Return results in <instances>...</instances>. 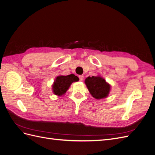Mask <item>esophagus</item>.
Returning a JSON list of instances; mask_svg holds the SVG:
<instances>
[{"instance_id":"1","label":"esophagus","mask_w":155,"mask_h":155,"mask_svg":"<svg viewBox=\"0 0 155 155\" xmlns=\"http://www.w3.org/2000/svg\"><path fill=\"white\" fill-rule=\"evenodd\" d=\"M79 80L82 81L83 80L84 77H83V76H82V75H81V76H79Z\"/></svg>"}]
</instances>
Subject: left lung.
Masks as SVG:
<instances>
[{"label":"left lung","mask_w":155,"mask_h":155,"mask_svg":"<svg viewBox=\"0 0 155 155\" xmlns=\"http://www.w3.org/2000/svg\"><path fill=\"white\" fill-rule=\"evenodd\" d=\"M85 83L91 94L96 99H103L109 95L110 85L101 76H89L85 79Z\"/></svg>","instance_id":"8db88e82"}]
</instances>
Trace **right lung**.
Instances as JSON below:
<instances>
[{
	"mask_svg": "<svg viewBox=\"0 0 155 155\" xmlns=\"http://www.w3.org/2000/svg\"><path fill=\"white\" fill-rule=\"evenodd\" d=\"M79 81L78 76L72 74L68 76H59L55 78L52 85L54 94L59 96L64 94L73 82Z\"/></svg>",
	"mask_w": 155,
	"mask_h": 155,
	"instance_id": "add662e5",
	"label": "right lung"
}]
</instances>
